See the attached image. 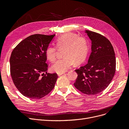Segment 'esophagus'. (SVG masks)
<instances>
[{
  "instance_id": "1",
  "label": "esophagus",
  "mask_w": 129,
  "mask_h": 129,
  "mask_svg": "<svg viewBox=\"0 0 129 129\" xmlns=\"http://www.w3.org/2000/svg\"><path fill=\"white\" fill-rule=\"evenodd\" d=\"M63 74H64V73H58L57 75H58V76H60V75H63Z\"/></svg>"
}]
</instances>
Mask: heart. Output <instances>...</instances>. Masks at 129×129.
Returning a JSON list of instances; mask_svg holds the SVG:
<instances>
[{
	"mask_svg": "<svg viewBox=\"0 0 129 129\" xmlns=\"http://www.w3.org/2000/svg\"><path fill=\"white\" fill-rule=\"evenodd\" d=\"M55 44L58 49L65 48L64 57L57 60L52 65L51 69L53 71L64 73L69 70L74 63L76 64L82 63L87 57L88 51L87 41L75 33L69 32L64 34L56 39ZM56 47L49 46L46 49V56L51 62L56 59Z\"/></svg>",
	"mask_w": 129,
	"mask_h": 129,
	"instance_id": "1",
	"label": "heart"
}]
</instances>
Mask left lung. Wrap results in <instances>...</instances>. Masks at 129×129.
Returning a JSON list of instances; mask_svg holds the SVG:
<instances>
[{
    "label": "left lung",
    "mask_w": 129,
    "mask_h": 129,
    "mask_svg": "<svg viewBox=\"0 0 129 129\" xmlns=\"http://www.w3.org/2000/svg\"><path fill=\"white\" fill-rule=\"evenodd\" d=\"M85 32L91 41V53L88 63L75 72L78 76L74 85L82 92L94 95L105 90L116 72V60L110 41L99 33Z\"/></svg>",
    "instance_id": "1"
}]
</instances>
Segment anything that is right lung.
I'll use <instances>...</instances> for the list:
<instances>
[{"label":"right lung","instance_id":"add662e5","mask_svg":"<svg viewBox=\"0 0 129 129\" xmlns=\"http://www.w3.org/2000/svg\"><path fill=\"white\" fill-rule=\"evenodd\" d=\"M55 36L31 35L20 42L11 53V76L17 88L25 97L42 98L55 86L58 76L56 73H47L45 55L46 49Z\"/></svg>","mask_w":129,"mask_h":129}]
</instances>
